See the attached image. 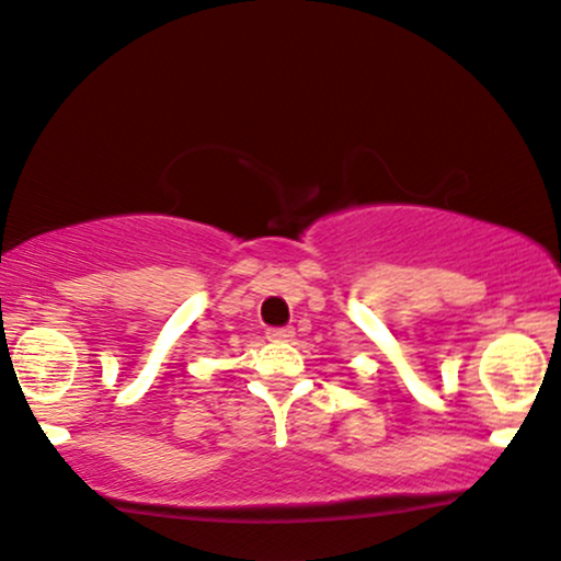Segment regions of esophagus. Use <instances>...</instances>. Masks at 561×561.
Listing matches in <instances>:
<instances>
[{
  "mask_svg": "<svg viewBox=\"0 0 561 561\" xmlns=\"http://www.w3.org/2000/svg\"><path fill=\"white\" fill-rule=\"evenodd\" d=\"M266 336L272 342H287L295 336V329L293 327H272V329H266Z\"/></svg>",
  "mask_w": 561,
  "mask_h": 561,
  "instance_id": "1",
  "label": "esophagus"
}]
</instances>
